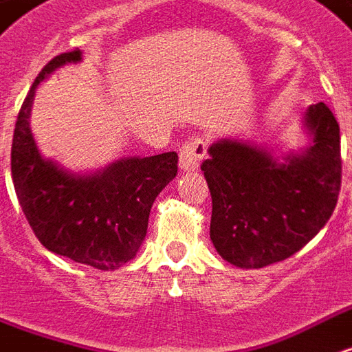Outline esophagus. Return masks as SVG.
I'll list each match as a JSON object with an SVG mask.
<instances>
[{
	"label": "esophagus",
	"mask_w": 352,
	"mask_h": 352,
	"mask_svg": "<svg viewBox=\"0 0 352 352\" xmlns=\"http://www.w3.org/2000/svg\"><path fill=\"white\" fill-rule=\"evenodd\" d=\"M207 155V143L201 138H192L184 142L179 149V166L183 171H194Z\"/></svg>",
	"instance_id": "esophagus-1"
}]
</instances>
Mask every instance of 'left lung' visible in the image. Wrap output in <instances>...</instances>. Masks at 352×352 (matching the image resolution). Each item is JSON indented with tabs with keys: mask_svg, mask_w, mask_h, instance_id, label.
Segmentation results:
<instances>
[{
	"mask_svg": "<svg viewBox=\"0 0 352 352\" xmlns=\"http://www.w3.org/2000/svg\"><path fill=\"white\" fill-rule=\"evenodd\" d=\"M314 145L276 160L256 145L222 140L201 171L212 197L210 241L241 269H263L296 254L329 222L342 188L340 124L324 102L309 106Z\"/></svg>",
	"mask_w": 352,
	"mask_h": 352,
	"instance_id": "obj_1",
	"label": "left lung"
}]
</instances>
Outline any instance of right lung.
<instances>
[{"label": "right lung", "mask_w": 352, "mask_h": 352, "mask_svg": "<svg viewBox=\"0 0 352 352\" xmlns=\"http://www.w3.org/2000/svg\"><path fill=\"white\" fill-rule=\"evenodd\" d=\"M80 50L65 52L44 65L18 111L10 173L18 203L44 248L89 265L113 270L136 256L147 235L156 196L177 175V153L126 158L102 173L70 175L38 155L30 130V110L41 80L70 61Z\"/></svg>", "instance_id": "obj_1"}]
</instances>
